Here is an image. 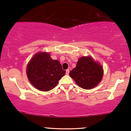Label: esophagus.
<instances>
[{
    "label": "esophagus",
    "mask_w": 131,
    "mask_h": 131,
    "mask_svg": "<svg viewBox=\"0 0 131 131\" xmlns=\"http://www.w3.org/2000/svg\"><path fill=\"white\" fill-rule=\"evenodd\" d=\"M69 73H70V70H69V69H67V70H66V74L68 75Z\"/></svg>",
    "instance_id": "esophagus-1"
}]
</instances>
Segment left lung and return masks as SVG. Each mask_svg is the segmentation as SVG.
I'll list each match as a JSON object with an SVG mask.
<instances>
[{"instance_id": "1", "label": "left lung", "mask_w": 131, "mask_h": 131, "mask_svg": "<svg viewBox=\"0 0 131 131\" xmlns=\"http://www.w3.org/2000/svg\"><path fill=\"white\" fill-rule=\"evenodd\" d=\"M103 75V68L91 56L79 58L76 68L70 72V77L84 89H91L98 85Z\"/></svg>"}]
</instances>
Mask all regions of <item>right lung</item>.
<instances>
[{
  "instance_id": "add662e5",
  "label": "right lung",
  "mask_w": 131,
  "mask_h": 131,
  "mask_svg": "<svg viewBox=\"0 0 131 131\" xmlns=\"http://www.w3.org/2000/svg\"><path fill=\"white\" fill-rule=\"evenodd\" d=\"M61 64L47 52H38L28 63L26 73L29 82L37 89L49 91L53 89L65 74Z\"/></svg>"
}]
</instances>
